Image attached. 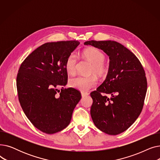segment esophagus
Segmentation results:
<instances>
[{"label": "esophagus", "instance_id": "34e87169", "mask_svg": "<svg viewBox=\"0 0 160 160\" xmlns=\"http://www.w3.org/2000/svg\"><path fill=\"white\" fill-rule=\"evenodd\" d=\"M81 94H82V97H86V96H88V95H89V93H88V92L82 91V92H81Z\"/></svg>", "mask_w": 160, "mask_h": 160}]
</instances>
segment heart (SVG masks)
<instances>
[{
    "label": "heart",
    "mask_w": 160,
    "mask_h": 160,
    "mask_svg": "<svg viewBox=\"0 0 160 160\" xmlns=\"http://www.w3.org/2000/svg\"><path fill=\"white\" fill-rule=\"evenodd\" d=\"M83 55L87 60L92 63L91 73H95L99 76L104 75L107 71V67L104 63L105 55L100 49L96 47H89L84 50ZM78 60V56L74 52L71 53L67 56L65 67L68 74H72L76 71L77 64ZM97 78L95 75L89 77L77 76L69 79V86L72 88L86 91L95 87L97 84Z\"/></svg>",
    "instance_id": "1"
}]
</instances>
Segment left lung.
<instances>
[{
    "label": "left lung",
    "mask_w": 160,
    "mask_h": 160,
    "mask_svg": "<svg viewBox=\"0 0 160 160\" xmlns=\"http://www.w3.org/2000/svg\"><path fill=\"white\" fill-rule=\"evenodd\" d=\"M110 58L104 82L90 93L91 118L96 127L109 135L127 130L140 115L147 90L145 70L130 50L114 41H88Z\"/></svg>",
    "instance_id": "1"
}]
</instances>
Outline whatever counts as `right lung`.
<instances>
[{"label":"right lung","mask_w":160,"mask_h":160,"mask_svg":"<svg viewBox=\"0 0 160 160\" xmlns=\"http://www.w3.org/2000/svg\"><path fill=\"white\" fill-rule=\"evenodd\" d=\"M79 44L76 40L46 43L19 67L17 89L21 106L32 124L44 133L52 134L65 128L82 97L78 90L63 88L68 79L65 60Z\"/></svg>","instance_id":"right-lung-1"}]
</instances>
